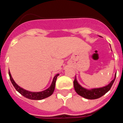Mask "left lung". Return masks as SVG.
<instances>
[{"label":"left lung","mask_w":123,"mask_h":123,"mask_svg":"<svg viewBox=\"0 0 123 123\" xmlns=\"http://www.w3.org/2000/svg\"><path fill=\"white\" fill-rule=\"evenodd\" d=\"M116 77V74H115L114 79L109 84L105 87H101V88H92L90 89V90L84 88L79 84L76 80V77L74 81H73V85H74V88L76 92L79 95L81 96L84 98L88 99H95L100 98L102 96L105 95L106 93L109 91L115 81Z\"/></svg>","instance_id":"8db88e82"}]
</instances>
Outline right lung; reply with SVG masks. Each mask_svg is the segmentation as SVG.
I'll use <instances>...</instances> for the list:
<instances>
[{
	"instance_id": "obj_1",
	"label": "right lung",
	"mask_w": 123,
	"mask_h": 123,
	"mask_svg": "<svg viewBox=\"0 0 123 123\" xmlns=\"http://www.w3.org/2000/svg\"><path fill=\"white\" fill-rule=\"evenodd\" d=\"M8 74H9L10 79L11 80V82H12V85L14 87L15 90L18 92L20 93L21 95L25 97V98L32 100H41L43 99L47 98V97L53 94L54 91L57 78L58 76H59V73H58V74H56L54 77L53 81H52L50 87L49 88L46 89V90H44L43 91H40V92H31V91L24 90V88H21L19 86L17 85L16 84V83L14 81V80H13V79H12L10 71L8 72Z\"/></svg>"
}]
</instances>
